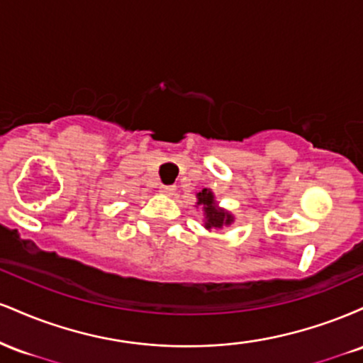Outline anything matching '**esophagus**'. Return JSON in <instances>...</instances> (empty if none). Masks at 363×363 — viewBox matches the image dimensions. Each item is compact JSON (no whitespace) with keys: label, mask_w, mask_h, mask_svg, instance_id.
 <instances>
[{"label":"esophagus","mask_w":363,"mask_h":363,"mask_svg":"<svg viewBox=\"0 0 363 363\" xmlns=\"http://www.w3.org/2000/svg\"><path fill=\"white\" fill-rule=\"evenodd\" d=\"M158 191H160L162 194L170 196V194L176 193V186H160V187H158Z\"/></svg>","instance_id":"obj_1"}]
</instances>
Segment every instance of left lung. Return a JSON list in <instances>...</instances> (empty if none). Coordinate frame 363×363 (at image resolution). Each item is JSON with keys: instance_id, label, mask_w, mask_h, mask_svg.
Returning a JSON list of instances; mask_svg holds the SVG:
<instances>
[{"instance_id": "1", "label": "left lung", "mask_w": 363, "mask_h": 363, "mask_svg": "<svg viewBox=\"0 0 363 363\" xmlns=\"http://www.w3.org/2000/svg\"><path fill=\"white\" fill-rule=\"evenodd\" d=\"M196 198H198V203H196V205L203 206V210H205L206 230H211V228H223L234 222V216L228 213V211H225L222 208L216 206L215 196L210 189H206L205 187L203 191L196 193Z\"/></svg>"}]
</instances>
